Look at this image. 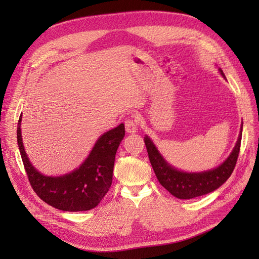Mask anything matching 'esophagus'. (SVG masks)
<instances>
[{
	"label": "esophagus",
	"instance_id": "1",
	"mask_svg": "<svg viewBox=\"0 0 259 259\" xmlns=\"http://www.w3.org/2000/svg\"><path fill=\"white\" fill-rule=\"evenodd\" d=\"M125 131L128 134H135L138 130V121L133 118H129L125 120Z\"/></svg>",
	"mask_w": 259,
	"mask_h": 259
}]
</instances>
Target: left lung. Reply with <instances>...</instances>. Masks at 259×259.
I'll list each match as a JSON object with an SVG mask.
<instances>
[{
  "label": "left lung",
  "instance_id": "obj_1",
  "mask_svg": "<svg viewBox=\"0 0 259 259\" xmlns=\"http://www.w3.org/2000/svg\"><path fill=\"white\" fill-rule=\"evenodd\" d=\"M219 72L224 78H226L222 69H219ZM241 131H243V124H241L240 134L234 150L226 160L221 166L202 172L180 171L164 160L155 144L148 136L145 137V144L153 171H155L160 185L179 199H191V198L209 194V192L218 189L224 183H226V180L233 174L236 162H237L240 150Z\"/></svg>",
  "mask_w": 259,
  "mask_h": 259
}]
</instances>
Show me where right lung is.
I'll list each match as a JSON object with an SVG mask.
<instances>
[{
    "instance_id": "right-lung-1",
    "label": "right lung",
    "mask_w": 259,
    "mask_h": 259,
    "mask_svg": "<svg viewBox=\"0 0 259 259\" xmlns=\"http://www.w3.org/2000/svg\"><path fill=\"white\" fill-rule=\"evenodd\" d=\"M20 115L18 145L27 178L41 199L63 211H85L95 208L112 184L113 164L118 147L124 137V124L107 131L97 140L90 155L79 168L59 177L45 176L32 166L22 142Z\"/></svg>"
}]
</instances>
